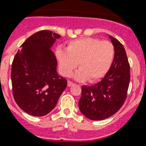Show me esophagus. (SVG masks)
<instances>
[{"label": "esophagus", "mask_w": 146, "mask_h": 146, "mask_svg": "<svg viewBox=\"0 0 146 146\" xmlns=\"http://www.w3.org/2000/svg\"><path fill=\"white\" fill-rule=\"evenodd\" d=\"M73 84H74V83L73 82H70V81H67V86L68 87L73 86Z\"/></svg>", "instance_id": "esophagus-1"}]
</instances>
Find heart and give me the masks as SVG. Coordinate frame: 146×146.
<instances>
[{
	"label": "heart",
	"mask_w": 146,
	"mask_h": 146,
	"mask_svg": "<svg viewBox=\"0 0 146 146\" xmlns=\"http://www.w3.org/2000/svg\"><path fill=\"white\" fill-rule=\"evenodd\" d=\"M114 56V47L110 41L94 38H83L70 41L67 50L56 49V57L60 72L70 76L77 67L78 80L93 82L103 78L111 67Z\"/></svg>",
	"instance_id": "1"
}]
</instances>
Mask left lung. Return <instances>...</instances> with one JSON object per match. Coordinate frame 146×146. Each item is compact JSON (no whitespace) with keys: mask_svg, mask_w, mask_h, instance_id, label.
Returning a JSON list of instances; mask_svg holds the SVG:
<instances>
[{"mask_svg":"<svg viewBox=\"0 0 146 146\" xmlns=\"http://www.w3.org/2000/svg\"><path fill=\"white\" fill-rule=\"evenodd\" d=\"M109 38L114 47L110 69L101 82L82 87L79 109L92 120L105 119L117 113L124 104L129 86L130 65L124 46L111 35Z\"/></svg>","mask_w":146,"mask_h":146,"instance_id":"1","label":"left lung"}]
</instances>
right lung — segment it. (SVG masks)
Wrapping results in <instances>:
<instances>
[{
  "label": "right lung",
  "mask_w": 146,
  "mask_h": 146,
  "mask_svg": "<svg viewBox=\"0 0 146 146\" xmlns=\"http://www.w3.org/2000/svg\"><path fill=\"white\" fill-rule=\"evenodd\" d=\"M61 35L50 30L37 32L21 46L12 64L15 101L26 113L45 116L56 107L67 87L57 73V60L51 50Z\"/></svg>",
  "instance_id": "add662e5"
}]
</instances>
